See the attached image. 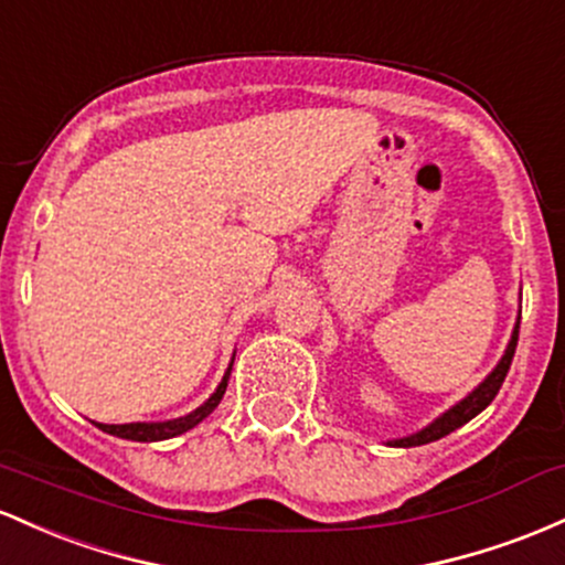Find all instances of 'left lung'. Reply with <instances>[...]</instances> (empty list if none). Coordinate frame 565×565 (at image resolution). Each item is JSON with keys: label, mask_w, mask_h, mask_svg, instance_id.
<instances>
[{"label": "left lung", "mask_w": 565, "mask_h": 565, "mask_svg": "<svg viewBox=\"0 0 565 565\" xmlns=\"http://www.w3.org/2000/svg\"><path fill=\"white\" fill-rule=\"evenodd\" d=\"M518 333H521V317H518L515 322V331H512V339L510 344H507V350L502 354V360H499V365L493 367L491 373L480 382L470 395L465 397V401H459L454 405V408H448L446 414L437 416L433 424H427V427L419 429V433L408 435V437H401V440H390V446H397V448H414V446H424V443H433V440H440V437L451 435L454 429H459L461 424H467L475 416L480 414V411L486 408L488 403L497 397L499 386H502L507 371H510L512 365V358H515V347H518Z\"/></svg>", "instance_id": "1"}]
</instances>
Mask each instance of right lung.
Wrapping results in <instances>:
<instances>
[{
	"label": "right lung",
	"instance_id": "right-lung-1",
	"mask_svg": "<svg viewBox=\"0 0 565 565\" xmlns=\"http://www.w3.org/2000/svg\"><path fill=\"white\" fill-rule=\"evenodd\" d=\"M230 371H232V365L226 367L224 379H221V384L215 386L213 395L207 397V401L202 403L198 411L181 416V419H173V422H132V424H98V422H93V424L98 429H104V433L125 437V440H138V443H157V440H168V437L183 435V433H189L192 427H198V424L205 419V416L213 414L215 405L221 403V397H224V392H226Z\"/></svg>",
	"mask_w": 565,
	"mask_h": 565
}]
</instances>
